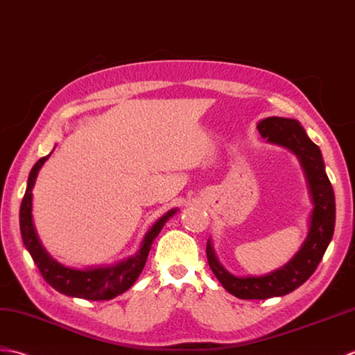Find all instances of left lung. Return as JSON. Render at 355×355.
I'll return each mask as SVG.
<instances>
[{
	"label": "left lung",
	"instance_id": "8db88e82",
	"mask_svg": "<svg viewBox=\"0 0 355 355\" xmlns=\"http://www.w3.org/2000/svg\"><path fill=\"white\" fill-rule=\"evenodd\" d=\"M259 135L270 143L284 146L297 155L309 180L314 203L310 232L301 250L282 269L266 277L237 278L227 273L214 255L209 240L207 243V258L212 273L231 295L240 299H269L284 296L309 279L318 269L322 257L334 234L336 199L331 182L327 176L320 148L306 137L305 130L296 120L281 116H269L259 121Z\"/></svg>",
	"mask_w": 355,
	"mask_h": 355
}]
</instances>
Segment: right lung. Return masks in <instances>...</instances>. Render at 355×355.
<instances>
[{
  "instance_id": "1",
  "label": "right lung",
  "mask_w": 355,
  "mask_h": 355,
  "mask_svg": "<svg viewBox=\"0 0 355 355\" xmlns=\"http://www.w3.org/2000/svg\"><path fill=\"white\" fill-rule=\"evenodd\" d=\"M49 157L50 155H46L33 165L28 176L26 194H24L21 202L19 227L24 246L30 252V255L37 266L39 272H41L42 278L54 290L60 291V293L67 296L89 299V301H106V299H112L124 293L125 290H129L133 286V282L138 279L139 273L143 272L153 240L161 232L164 223L175 214L176 209L167 212V214L161 217L150 227V231L146 234L143 244H141L135 257L125 259V261L112 267H98V269L86 270L68 269V267H64L49 257V254L41 246V243H39L33 222H31V190H33L37 171L41 170L44 162Z\"/></svg>"
}]
</instances>
